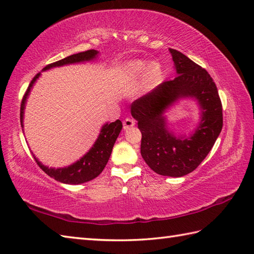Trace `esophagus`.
Here are the masks:
<instances>
[{
    "label": "esophagus",
    "mask_w": 254,
    "mask_h": 254,
    "mask_svg": "<svg viewBox=\"0 0 254 254\" xmlns=\"http://www.w3.org/2000/svg\"><path fill=\"white\" fill-rule=\"evenodd\" d=\"M134 126H135V121H134L133 119H131V118H127L126 120L123 121V128H124V130H128V128H131Z\"/></svg>",
    "instance_id": "1"
}]
</instances>
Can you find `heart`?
Wrapping results in <instances>:
<instances>
[{
	"instance_id": "heart-1",
	"label": "heart",
	"mask_w": 254,
	"mask_h": 254,
	"mask_svg": "<svg viewBox=\"0 0 254 254\" xmlns=\"http://www.w3.org/2000/svg\"><path fill=\"white\" fill-rule=\"evenodd\" d=\"M145 74V87L156 83V80L160 76V66L158 63L152 62L147 63L142 60H134L127 62L123 66L121 72L122 83L127 86L135 85Z\"/></svg>"
}]
</instances>
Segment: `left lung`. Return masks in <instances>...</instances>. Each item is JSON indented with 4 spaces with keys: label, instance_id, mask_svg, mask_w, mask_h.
I'll list each match as a JSON object with an SVG mask.
<instances>
[{
    "label": "left lung",
    "instance_id": "1",
    "mask_svg": "<svg viewBox=\"0 0 254 254\" xmlns=\"http://www.w3.org/2000/svg\"><path fill=\"white\" fill-rule=\"evenodd\" d=\"M178 76L161 83L131 105L132 117L142 133L141 155L160 176L179 178L190 174L206 157L223 127V109L213 78L183 53L169 49ZM183 99L197 102L199 122L193 131L176 133L166 113Z\"/></svg>",
    "mask_w": 254,
    "mask_h": 254
}]
</instances>
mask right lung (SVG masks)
Returning <instances> with one entry per match:
<instances>
[{"label":"right lung","instance_id":"add662e5","mask_svg":"<svg viewBox=\"0 0 254 254\" xmlns=\"http://www.w3.org/2000/svg\"><path fill=\"white\" fill-rule=\"evenodd\" d=\"M99 55V51L97 50H88L85 52H79L76 55H72L62 59V60L55 62L47 65L42 72L48 71L53 67H60L64 65H69V64H77L94 61ZM41 76V72L38 73L36 76L32 78L31 83L28 86L26 94L21 101L20 105V124L21 127H24V113L26 108V102L30 95V91L34 87L37 79ZM122 130V122L117 120L115 122H106L101 127L99 135L97 137L93 146L86 153L83 157H80L75 163L68 165L66 167H60V168H53V167L45 166L41 161L38 159L32 153V156L36 160L38 166L44 170L48 176H50L53 179L65 183V185H80L95 179L98 177L108 163L112 152L113 145H115L117 138Z\"/></svg>","mask_w":254,"mask_h":254}]
</instances>
